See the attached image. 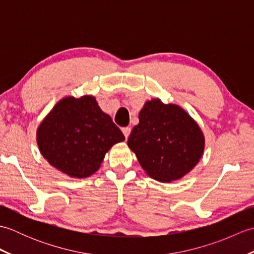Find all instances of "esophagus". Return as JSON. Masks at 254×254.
Here are the masks:
<instances>
[{
  "label": "esophagus",
  "instance_id": "esophagus-1",
  "mask_svg": "<svg viewBox=\"0 0 254 254\" xmlns=\"http://www.w3.org/2000/svg\"><path fill=\"white\" fill-rule=\"evenodd\" d=\"M122 132L124 134V136H126V138H127L128 136H130V133H131V127H123L122 128Z\"/></svg>",
  "mask_w": 254,
  "mask_h": 254
}]
</instances>
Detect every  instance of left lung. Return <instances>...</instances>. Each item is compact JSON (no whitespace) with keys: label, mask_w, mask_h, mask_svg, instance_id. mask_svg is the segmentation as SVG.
Returning a JSON list of instances; mask_svg holds the SVG:
<instances>
[{"label":"left lung","mask_w":254,"mask_h":254,"mask_svg":"<svg viewBox=\"0 0 254 254\" xmlns=\"http://www.w3.org/2000/svg\"><path fill=\"white\" fill-rule=\"evenodd\" d=\"M127 145L153 179L178 180L193 169L204 152L197 123L179 106L153 99L144 105Z\"/></svg>","instance_id":"obj_1"}]
</instances>
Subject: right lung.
Wrapping results in <instances>:
<instances>
[{
	"label": "right lung",
	"mask_w": 254,
	"mask_h": 254,
	"mask_svg": "<svg viewBox=\"0 0 254 254\" xmlns=\"http://www.w3.org/2000/svg\"><path fill=\"white\" fill-rule=\"evenodd\" d=\"M110 116L91 96L60 100L38 127L37 143L42 156L72 178H86L99 169L106 153L124 141Z\"/></svg>",
	"instance_id": "1"
}]
</instances>
